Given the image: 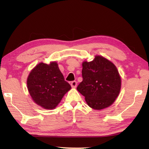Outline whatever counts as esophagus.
Returning <instances> with one entry per match:
<instances>
[{"mask_svg":"<svg viewBox=\"0 0 149 149\" xmlns=\"http://www.w3.org/2000/svg\"><path fill=\"white\" fill-rule=\"evenodd\" d=\"M71 86L73 88H75L77 87V82L75 81H72L71 83Z\"/></svg>","mask_w":149,"mask_h":149,"instance_id":"34e87169","label":"esophagus"}]
</instances>
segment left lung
<instances>
[{
  "label": "left lung",
  "instance_id": "1",
  "mask_svg": "<svg viewBox=\"0 0 149 149\" xmlns=\"http://www.w3.org/2000/svg\"><path fill=\"white\" fill-rule=\"evenodd\" d=\"M83 81L77 90L85 97L89 107L102 110L112 105L119 95L121 77L113 63L102 56L82 63Z\"/></svg>",
  "mask_w": 149,
  "mask_h": 149
}]
</instances>
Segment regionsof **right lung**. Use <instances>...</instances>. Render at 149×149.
<instances>
[{
    "label": "right lung",
    "mask_w": 149,
    "mask_h": 149,
    "mask_svg": "<svg viewBox=\"0 0 149 149\" xmlns=\"http://www.w3.org/2000/svg\"><path fill=\"white\" fill-rule=\"evenodd\" d=\"M27 89L35 103L45 109H54L64 95L71 89L64 80L56 62L39 63L27 79Z\"/></svg>",
    "instance_id": "right-lung-1"
}]
</instances>
